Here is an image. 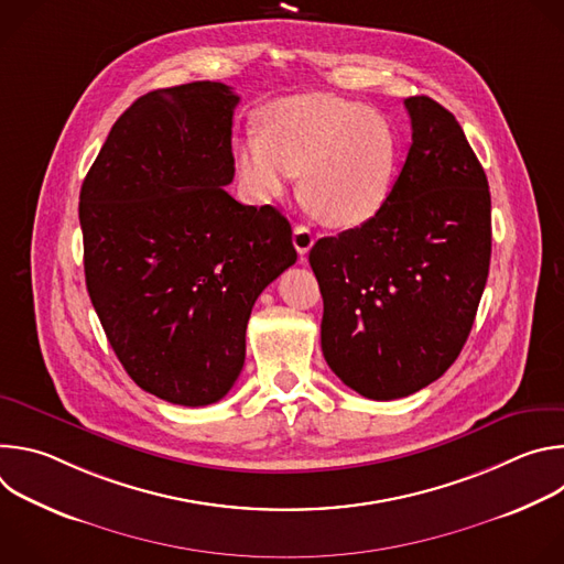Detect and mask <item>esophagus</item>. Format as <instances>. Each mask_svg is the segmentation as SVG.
I'll list each match as a JSON object with an SVG mask.
<instances>
[{"label":"esophagus","instance_id":"esophagus-1","mask_svg":"<svg viewBox=\"0 0 564 564\" xmlns=\"http://www.w3.org/2000/svg\"><path fill=\"white\" fill-rule=\"evenodd\" d=\"M314 234H312V229L310 227H305V225H294V236H292V243H294V248H296V252L303 257V254H307L310 252V248L314 246Z\"/></svg>","mask_w":564,"mask_h":564}]
</instances>
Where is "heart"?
<instances>
[{"mask_svg": "<svg viewBox=\"0 0 564 564\" xmlns=\"http://www.w3.org/2000/svg\"><path fill=\"white\" fill-rule=\"evenodd\" d=\"M259 124L261 131L231 144L236 176L254 200L283 196L299 174L305 207L339 229L366 225L390 203L404 142L388 116L355 100L305 94L268 105Z\"/></svg>", "mask_w": 564, "mask_h": 564, "instance_id": "b5f03b06", "label": "heart"}]
</instances>
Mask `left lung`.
I'll return each instance as SVG.
<instances>
[{
  "label": "left lung",
  "instance_id": "1",
  "mask_svg": "<svg viewBox=\"0 0 564 564\" xmlns=\"http://www.w3.org/2000/svg\"><path fill=\"white\" fill-rule=\"evenodd\" d=\"M413 144L390 203L366 225L318 238L321 350L368 399L409 397L462 352L491 261L487 174L451 111L404 100Z\"/></svg>",
  "mask_w": 564,
  "mask_h": 564
}]
</instances>
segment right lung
<instances>
[{"label": "right lung", "mask_w": 564, "mask_h": 564, "mask_svg": "<svg viewBox=\"0 0 564 564\" xmlns=\"http://www.w3.org/2000/svg\"><path fill=\"white\" fill-rule=\"evenodd\" d=\"M236 105L223 83L138 98L79 192L87 290L107 339L142 390L178 406L231 390L254 301L296 261L279 209L225 192Z\"/></svg>", "instance_id": "right-lung-1"}]
</instances>
